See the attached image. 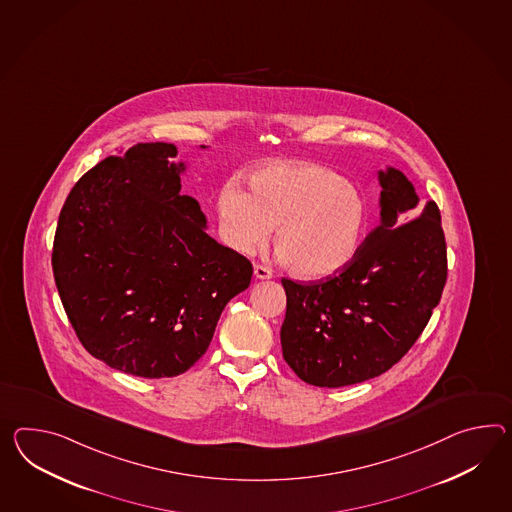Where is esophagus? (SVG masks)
Wrapping results in <instances>:
<instances>
[{
    "label": "esophagus",
    "mask_w": 512,
    "mask_h": 512,
    "mask_svg": "<svg viewBox=\"0 0 512 512\" xmlns=\"http://www.w3.org/2000/svg\"><path fill=\"white\" fill-rule=\"evenodd\" d=\"M253 274H255L257 279H270V277H274L272 270L268 266H262V264H255L253 266Z\"/></svg>",
    "instance_id": "1"
}]
</instances>
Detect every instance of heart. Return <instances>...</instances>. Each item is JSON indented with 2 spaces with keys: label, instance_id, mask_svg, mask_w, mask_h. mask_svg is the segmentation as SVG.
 Masks as SVG:
<instances>
[{
  "label": "heart",
  "instance_id": "1",
  "mask_svg": "<svg viewBox=\"0 0 512 512\" xmlns=\"http://www.w3.org/2000/svg\"><path fill=\"white\" fill-rule=\"evenodd\" d=\"M225 242L240 253L264 244L290 272L318 279L344 268L359 250L368 207L359 188L324 166L279 163L250 177V194L235 181L218 196Z\"/></svg>",
  "mask_w": 512,
  "mask_h": 512
}]
</instances>
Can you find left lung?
Listing matches in <instances>:
<instances>
[{"label": "left lung", "instance_id": "8db88e82", "mask_svg": "<svg viewBox=\"0 0 512 512\" xmlns=\"http://www.w3.org/2000/svg\"><path fill=\"white\" fill-rule=\"evenodd\" d=\"M379 181L381 224L353 259L320 281L281 279L283 357L314 387H346L385 374L424 333L446 285L437 203H420L411 181L394 168Z\"/></svg>", "mask_w": 512, "mask_h": 512}]
</instances>
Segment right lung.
Returning <instances> with one entry per match:
<instances>
[{
    "mask_svg": "<svg viewBox=\"0 0 512 512\" xmlns=\"http://www.w3.org/2000/svg\"><path fill=\"white\" fill-rule=\"evenodd\" d=\"M175 159L174 144L146 142L88 170L64 201L51 253L83 348L146 379L194 366L253 274L244 255L205 233Z\"/></svg>",
    "mask_w": 512,
    "mask_h": 512,
    "instance_id": "right-lung-1",
    "label": "right lung"
}]
</instances>
